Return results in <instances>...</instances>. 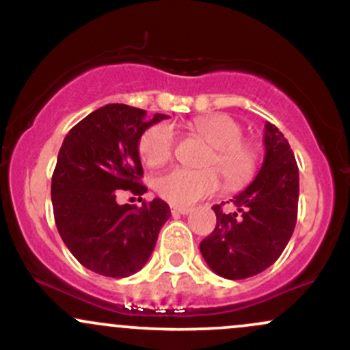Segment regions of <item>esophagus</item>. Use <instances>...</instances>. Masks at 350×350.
Segmentation results:
<instances>
[{
    "mask_svg": "<svg viewBox=\"0 0 350 350\" xmlns=\"http://www.w3.org/2000/svg\"><path fill=\"white\" fill-rule=\"evenodd\" d=\"M171 212H172V214L187 215V214H191L192 208H191V207H178V206H171Z\"/></svg>",
    "mask_w": 350,
    "mask_h": 350,
    "instance_id": "obj_1",
    "label": "esophagus"
}]
</instances>
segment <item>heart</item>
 <instances>
[{
  "instance_id": "obj_1",
  "label": "heart",
  "mask_w": 350,
  "mask_h": 350,
  "mask_svg": "<svg viewBox=\"0 0 350 350\" xmlns=\"http://www.w3.org/2000/svg\"><path fill=\"white\" fill-rule=\"evenodd\" d=\"M191 128L212 146L204 159L207 170L174 167L163 172L154 179V191L159 198L172 206H191L220 187L217 170L228 189H240L250 183L258 167V151L252 143L243 142V128L237 120L220 113L199 116L191 123ZM174 148L176 135L167 123L148 128L139 139V156L152 167L171 161ZM212 167L217 170H212Z\"/></svg>"
}]
</instances>
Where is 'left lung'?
I'll list each match as a JSON object with an SVG mask.
<instances>
[{"mask_svg": "<svg viewBox=\"0 0 350 350\" xmlns=\"http://www.w3.org/2000/svg\"><path fill=\"white\" fill-rule=\"evenodd\" d=\"M265 158L250 186L230 199L234 212L214 206L217 226L200 242L212 271L227 280H243L271 267L290 242L298 217L299 172L290 143L265 123Z\"/></svg>", "mask_w": 350, "mask_h": 350, "instance_id": "1", "label": "left lung"}]
</instances>
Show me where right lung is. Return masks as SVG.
<instances>
[{
	"label": "right lung",
	"instance_id": "obj_1",
	"mask_svg": "<svg viewBox=\"0 0 350 350\" xmlns=\"http://www.w3.org/2000/svg\"><path fill=\"white\" fill-rule=\"evenodd\" d=\"M170 118L123 103L92 111L64 138L52 174L55 226L72 255L88 270L110 278L139 271L150 260L170 206L152 199L143 207L123 204L122 191H148L138 144L151 124Z\"/></svg>",
	"mask_w": 350,
	"mask_h": 350
}]
</instances>
